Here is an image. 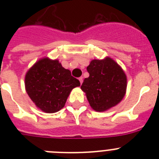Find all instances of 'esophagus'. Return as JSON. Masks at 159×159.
Wrapping results in <instances>:
<instances>
[{
	"instance_id": "esophagus-1",
	"label": "esophagus",
	"mask_w": 159,
	"mask_h": 159,
	"mask_svg": "<svg viewBox=\"0 0 159 159\" xmlns=\"http://www.w3.org/2000/svg\"><path fill=\"white\" fill-rule=\"evenodd\" d=\"M79 80H80V84H82V83H83V77H80V78H79Z\"/></svg>"
}]
</instances>
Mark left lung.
<instances>
[{
    "label": "left lung",
    "mask_w": 159,
    "mask_h": 159,
    "mask_svg": "<svg viewBox=\"0 0 159 159\" xmlns=\"http://www.w3.org/2000/svg\"><path fill=\"white\" fill-rule=\"evenodd\" d=\"M89 77L84 79L81 89L96 111H104L123 99L127 88L124 71L112 59L94 60L87 67Z\"/></svg>",
    "instance_id": "obj_1"
}]
</instances>
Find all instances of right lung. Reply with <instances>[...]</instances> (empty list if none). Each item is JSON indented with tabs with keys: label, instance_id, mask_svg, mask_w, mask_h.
<instances>
[{
	"label": "right lung",
	"instance_id": "add662e5",
	"mask_svg": "<svg viewBox=\"0 0 159 159\" xmlns=\"http://www.w3.org/2000/svg\"><path fill=\"white\" fill-rule=\"evenodd\" d=\"M80 83L57 60L43 58L31 67L25 75V88L37 107L46 113L62 109L71 90Z\"/></svg>",
	"mask_w": 159,
	"mask_h": 159
}]
</instances>
